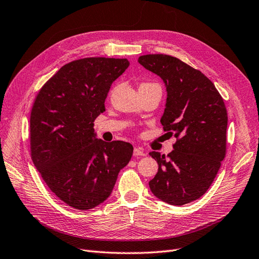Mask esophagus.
<instances>
[{
  "instance_id": "34e87169",
  "label": "esophagus",
  "mask_w": 259,
  "mask_h": 259,
  "mask_svg": "<svg viewBox=\"0 0 259 259\" xmlns=\"http://www.w3.org/2000/svg\"><path fill=\"white\" fill-rule=\"evenodd\" d=\"M134 155L135 156H138V155H142V156H144V155H146V153L144 152V149H142L140 147H135L134 148Z\"/></svg>"
}]
</instances>
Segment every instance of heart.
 Here are the masks:
<instances>
[{
  "label": "heart",
  "mask_w": 259,
  "mask_h": 259,
  "mask_svg": "<svg viewBox=\"0 0 259 259\" xmlns=\"http://www.w3.org/2000/svg\"><path fill=\"white\" fill-rule=\"evenodd\" d=\"M142 85H152V84H148V83H144V84H142Z\"/></svg>",
  "instance_id": "1"
}]
</instances>
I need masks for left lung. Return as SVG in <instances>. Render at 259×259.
<instances>
[{"label":"left lung","instance_id":"8db88e82","mask_svg":"<svg viewBox=\"0 0 259 259\" xmlns=\"http://www.w3.org/2000/svg\"><path fill=\"white\" fill-rule=\"evenodd\" d=\"M138 62L165 84L161 123L167 134L178 138L167 158L150 152L159 169L149 187L163 202L184 205L207 191L226 155L228 115L224 100L204 74L176 57L150 54Z\"/></svg>","mask_w":259,"mask_h":259}]
</instances>
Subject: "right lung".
<instances>
[{"mask_svg":"<svg viewBox=\"0 0 259 259\" xmlns=\"http://www.w3.org/2000/svg\"><path fill=\"white\" fill-rule=\"evenodd\" d=\"M127 59L92 57L61 67L38 92L30 117L31 156L44 182L67 205L86 210L106 201L133 146L98 139L94 121L103 113L111 84Z\"/></svg>","mask_w":259,"mask_h":259,"instance_id":"1","label":"right lung"}]
</instances>
